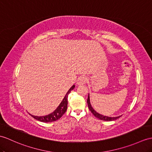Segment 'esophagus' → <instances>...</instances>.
I'll use <instances>...</instances> for the list:
<instances>
[{
  "label": "esophagus",
  "mask_w": 152,
  "mask_h": 152,
  "mask_svg": "<svg viewBox=\"0 0 152 152\" xmlns=\"http://www.w3.org/2000/svg\"><path fill=\"white\" fill-rule=\"evenodd\" d=\"M87 81V77L84 76H82L77 78V85H83V84L86 83Z\"/></svg>",
  "instance_id": "1"
}]
</instances>
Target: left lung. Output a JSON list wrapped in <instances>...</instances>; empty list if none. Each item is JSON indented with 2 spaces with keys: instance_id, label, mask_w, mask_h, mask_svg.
<instances>
[{
  "instance_id": "8db88e82",
  "label": "left lung",
  "mask_w": 152,
  "mask_h": 152,
  "mask_svg": "<svg viewBox=\"0 0 152 152\" xmlns=\"http://www.w3.org/2000/svg\"><path fill=\"white\" fill-rule=\"evenodd\" d=\"M87 104H88V107H89V110L91 111V112L94 115V116H96V118H98V119L100 120H102V121H115V120H116L117 118H119L121 117V116H116V117H109V116H104L102 115H100L97 113L96 111H94V109L92 107L90 103V98H89V96H88V98H87Z\"/></svg>"
}]
</instances>
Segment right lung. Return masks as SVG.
I'll return each instance as SVG.
<instances>
[{
    "mask_svg": "<svg viewBox=\"0 0 152 152\" xmlns=\"http://www.w3.org/2000/svg\"><path fill=\"white\" fill-rule=\"evenodd\" d=\"M75 86L74 85L71 87L70 88V89L68 91V92L66 93V95L65 96L64 98H63L61 104L59 105V106L57 107L56 110L52 112V113L49 114L46 116H31L34 117L35 119L37 120V121L43 122H51L57 121V120L59 119L61 116L63 115L66 111V109H67V104H68V95L70 93V91L75 89Z\"/></svg>",
    "mask_w": 152,
    "mask_h": 152,
    "instance_id": "add662e5",
    "label": "right lung"
}]
</instances>
